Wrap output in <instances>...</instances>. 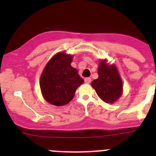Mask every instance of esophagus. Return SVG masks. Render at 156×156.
Listing matches in <instances>:
<instances>
[{"label": "esophagus", "mask_w": 156, "mask_h": 156, "mask_svg": "<svg viewBox=\"0 0 156 156\" xmlns=\"http://www.w3.org/2000/svg\"><path fill=\"white\" fill-rule=\"evenodd\" d=\"M84 82L87 83V84H90L91 82V78H86L84 79Z\"/></svg>", "instance_id": "esophagus-1"}]
</instances>
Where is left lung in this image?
I'll return each instance as SVG.
<instances>
[{
  "label": "left lung",
  "instance_id": "left-lung-1",
  "mask_svg": "<svg viewBox=\"0 0 156 156\" xmlns=\"http://www.w3.org/2000/svg\"><path fill=\"white\" fill-rule=\"evenodd\" d=\"M98 78L94 80L91 86L97 95L107 103L115 102L122 94V81L115 65H108L102 60L98 67Z\"/></svg>",
  "mask_w": 156,
  "mask_h": 156
}]
</instances>
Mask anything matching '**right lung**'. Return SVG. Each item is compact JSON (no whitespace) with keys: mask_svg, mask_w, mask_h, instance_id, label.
Masks as SVG:
<instances>
[{"mask_svg":"<svg viewBox=\"0 0 156 156\" xmlns=\"http://www.w3.org/2000/svg\"><path fill=\"white\" fill-rule=\"evenodd\" d=\"M72 55L58 53L51 58L42 72L40 87L44 98L54 106L68 104L77 88L84 83L78 71L71 66Z\"/></svg>","mask_w":156,"mask_h":156,"instance_id":"1","label":"right lung"}]
</instances>
